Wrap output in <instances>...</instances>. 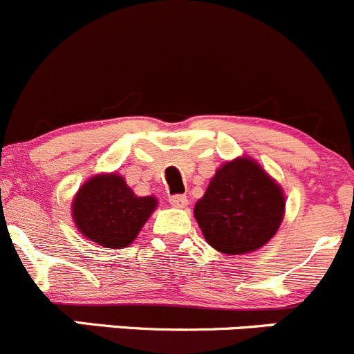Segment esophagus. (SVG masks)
<instances>
[{"instance_id": "1", "label": "esophagus", "mask_w": 354, "mask_h": 354, "mask_svg": "<svg viewBox=\"0 0 354 354\" xmlns=\"http://www.w3.org/2000/svg\"><path fill=\"white\" fill-rule=\"evenodd\" d=\"M169 203L173 207H176V209H183V207L188 203V198L185 197V195H171Z\"/></svg>"}]
</instances>
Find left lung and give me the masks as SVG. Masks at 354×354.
<instances>
[{
    "instance_id": "8db88e82",
    "label": "left lung",
    "mask_w": 354,
    "mask_h": 354,
    "mask_svg": "<svg viewBox=\"0 0 354 354\" xmlns=\"http://www.w3.org/2000/svg\"><path fill=\"white\" fill-rule=\"evenodd\" d=\"M284 207L286 200L277 181L257 160L238 157L216 171L194 212L212 248L243 255L276 234Z\"/></svg>"
}]
</instances>
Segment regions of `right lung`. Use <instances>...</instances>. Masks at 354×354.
I'll list each match as a JSON object with an SVG mask.
<instances>
[{
  "mask_svg": "<svg viewBox=\"0 0 354 354\" xmlns=\"http://www.w3.org/2000/svg\"><path fill=\"white\" fill-rule=\"evenodd\" d=\"M156 207V197H137L123 176L109 173L82 185L71 216L85 238L106 248H123L137 238Z\"/></svg>",
  "mask_w": 354,
  "mask_h": 354,
  "instance_id": "1",
  "label": "right lung"
}]
</instances>
